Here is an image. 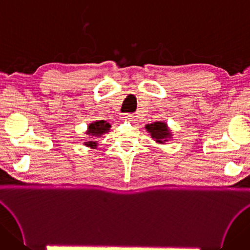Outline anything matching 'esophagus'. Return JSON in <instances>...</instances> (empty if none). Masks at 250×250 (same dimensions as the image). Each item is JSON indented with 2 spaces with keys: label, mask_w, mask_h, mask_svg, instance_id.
<instances>
[{
  "label": "esophagus",
  "mask_w": 250,
  "mask_h": 250,
  "mask_svg": "<svg viewBox=\"0 0 250 250\" xmlns=\"http://www.w3.org/2000/svg\"><path fill=\"white\" fill-rule=\"evenodd\" d=\"M125 119H130V120H134V118H135V116H134V114H131V113H127L126 115H125Z\"/></svg>",
  "instance_id": "1"
}]
</instances>
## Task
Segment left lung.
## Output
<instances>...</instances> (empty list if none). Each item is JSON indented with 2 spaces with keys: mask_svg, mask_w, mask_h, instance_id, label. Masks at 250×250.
I'll use <instances>...</instances> for the list:
<instances>
[{
  "mask_svg": "<svg viewBox=\"0 0 250 250\" xmlns=\"http://www.w3.org/2000/svg\"><path fill=\"white\" fill-rule=\"evenodd\" d=\"M146 127V130L150 133L152 138H155L157 142L163 143L167 141L168 137H170V133H169L167 125L165 123L157 122L151 125H147ZM162 140H164L163 142L162 141Z\"/></svg>",
  "mask_w": 250,
  "mask_h": 250,
  "instance_id": "1",
  "label": "left lung"
}]
</instances>
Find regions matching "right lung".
<instances>
[{"label":"right lung","instance_id":"right-lung-1","mask_svg":"<svg viewBox=\"0 0 250 250\" xmlns=\"http://www.w3.org/2000/svg\"><path fill=\"white\" fill-rule=\"evenodd\" d=\"M110 126L111 125L107 122H104V120H99V122H94L89 125V126H88L87 134L95 136V137H101L102 135H104V133H107L109 131ZM86 144L88 146H91V147L96 146V142H93V141H90Z\"/></svg>","mask_w":250,"mask_h":250}]
</instances>
